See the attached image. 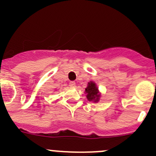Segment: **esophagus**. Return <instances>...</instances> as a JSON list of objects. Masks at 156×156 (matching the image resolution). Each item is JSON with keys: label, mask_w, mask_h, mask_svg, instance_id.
<instances>
[{"label": "esophagus", "mask_w": 156, "mask_h": 156, "mask_svg": "<svg viewBox=\"0 0 156 156\" xmlns=\"http://www.w3.org/2000/svg\"><path fill=\"white\" fill-rule=\"evenodd\" d=\"M69 87H75V81H70V82H69Z\"/></svg>", "instance_id": "1"}]
</instances>
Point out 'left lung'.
Here are the masks:
<instances>
[{
    "label": "left lung",
    "instance_id": "obj_1",
    "mask_svg": "<svg viewBox=\"0 0 156 156\" xmlns=\"http://www.w3.org/2000/svg\"><path fill=\"white\" fill-rule=\"evenodd\" d=\"M85 92L87 94V98L89 101H93L94 103L99 101L100 94H98V89H97L95 83L93 81L88 82L87 87L85 88Z\"/></svg>",
    "mask_w": 156,
    "mask_h": 156
}]
</instances>
